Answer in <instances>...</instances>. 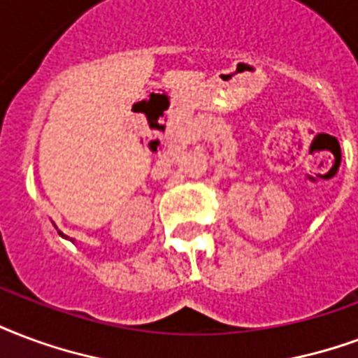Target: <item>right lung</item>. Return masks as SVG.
Here are the masks:
<instances>
[{"mask_svg":"<svg viewBox=\"0 0 358 358\" xmlns=\"http://www.w3.org/2000/svg\"><path fill=\"white\" fill-rule=\"evenodd\" d=\"M58 233H60V235H62V237H64V239H68V237H66V235H64V233H62V231H58Z\"/></svg>","mask_w":358,"mask_h":358,"instance_id":"obj_1","label":"right lung"}]
</instances>
